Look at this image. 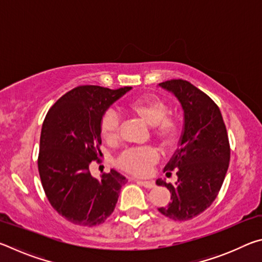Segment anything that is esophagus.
I'll use <instances>...</instances> for the list:
<instances>
[{
	"label": "esophagus",
	"mask_w": 262,
	"mask_h": 262,
	"mask_svg": "<svg viewBox=\"0 0 262 262\" xmlns=\"http://www.w3.org/2000/svg\"><path fill=\"white\" fill-rule=\"evenodd\" d=\"M135 181L137 184L142 185L145 188H154L155 186H156V185H155L154 181H150V180H135Z\"/></svg>",
	"instance_id": "34e87169"
}]
</instances>
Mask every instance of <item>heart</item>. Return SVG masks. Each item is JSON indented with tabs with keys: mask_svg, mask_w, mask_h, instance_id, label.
Masks as SVG:
<instances>
[{
	"mask_svg": "<svg viewBox=\"0 0 262 262\" xmlns=\"http://www.w3.org/2000/svg\"><path fill=\"white\" fill-rule=\"evenodd\" d=\"M128 113L135 115L150 126L151 135L163 147H172L178 141L181 132L179 118L168 113V105L164 99L154 95H145L126 105ZM100 135L113 143L119 137V120L112 112L106 113L100 121ZM158 161V152L154 147L128 149L118 158L122 170L136 176L147 174Z\"/></svg>",
	"mask_w": 262,
	"mask_h": 262,
	"instance_id": "b5f03b06",
	"label": "heart"
}]
</instances>
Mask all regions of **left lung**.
Wrapping results in <instances>:
<instances>
[{
	"mask_svg": "<svg viewBox=\"0 0 262 262\" xmlns=\"http://www.w3.org/2000/svg\"><path fill=\"white\" fill-rule=\"evenodd\" d=\"M173 92L183 106L184 132L180 148L164 171H177L176 184L157 180L171 193V201L158 211L173 221H189L215 201L227 174L230 143L219 106L209 96L185 79L159 83Z\"/></svg>",
	"mask_w": 262,
	"mask_h": 262,
	"instance_id": "left-lung-1",
	"label": "left lung"
}]
</instances>
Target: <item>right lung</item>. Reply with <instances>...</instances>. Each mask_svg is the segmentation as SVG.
Here are the masks:
<instances>
[{
	"mask_svg": "<svg viewBox=\"0 0 262 262\" xmlns=\"http://www.w3.org/2000/svg\"><path fill=\"white\" fill-rule=\"evenodd\" d=\"M130 89L79 85L57 99L46 114L39 176L51 206L70 223L82 227L104 223L127 183L115 170L96 179L89 167L101 154L100 121L105 111Z\"/></svg>",
	"mask_w": 262,
	"mask_h": 262,
	"instance_id": "right-lung-1",
	"label": "right lung"
}]
</instances>
